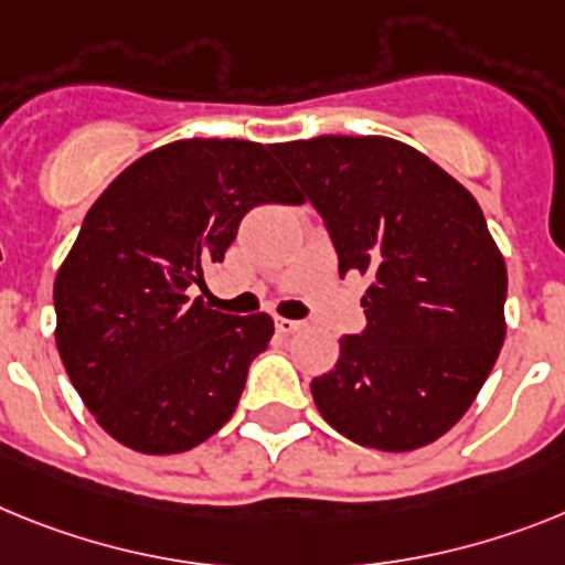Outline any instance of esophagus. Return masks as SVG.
<instances>
[{"label": "esophagus", "mask_w": 565, "mask_h": 565, "mask_svg": "<svg viewBox=\"0 0 565 565\" xmlns=\"http://www.w3.org/2000/svg\"><path fill=\"white\" fill-rule=\"evenodd\" d=\"M305 327V321H296V319H275V330L284 335H290V333H298Z\"/></svg>", "instance_id": "1"}]
</instances>
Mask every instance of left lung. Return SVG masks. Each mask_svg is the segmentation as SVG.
<instances>
[{
  "label": "left lung",
  "mask_w": 565,
  "mask_h": 565,
  "mask_svg": "<svg viewBox=\"0 0 565 565\" xmlns=\"http://www.w3.org/2000/svg\"><path fill=\"white\" fill-rule=\"evenodd\" d=\"M273 154L324 221L341 278H367V327L310 382L319 414L364 448L434 443L477 399L505 339L509 275L480 203L391 137L324 135Z\"/></svg>",
  "instance_id": "obj_1"
}]
</instances>
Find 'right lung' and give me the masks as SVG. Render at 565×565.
Instances as JSON below:
<instances>
[{
	"instance_id": "obj_1",
	"label": "right lung",
	"mask_w": 565,
	"mask_h": 565,
	"mask_svg": "<svg viewBox=\"0 0 565 565\" xmlns=\"http://www.w3.org/2000/svg\"><path fill=\"white\" fill-rule=\"evenodd\" d=\"M258 203H301L273 146L194 137L135 160L85 215L54 281L56 350L126 448L189 451L235 414L273 319L210 310L189 292Z\"/></svg>"
}]
</instances>
